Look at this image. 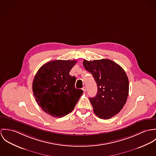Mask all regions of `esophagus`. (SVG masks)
I'll return each mask as SVG.
<instances>
[{"label":"esophagus","mask_w":156,"mask_h":156,"mask_svg":"<svg viewBox=\"0 0 156 156\" xmlns=\"http://www.w3.org/2000/svg\"><path fill=\"white\" fill-rule=\"evenodd\" d=\"M86 90L87 88L86 87H83V91H84V93L86 91Z\"/></svg>","instance_id":"obj_1"}]
</instances>
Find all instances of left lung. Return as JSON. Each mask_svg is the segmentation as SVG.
Segmentation results:
<instances>
[{"instance_id": "1", "label": "left lung", "mask_w": 156, "mask_h": 156, "mask_svg": "<svg viewBox=\"0 0 156 156\" xmlns=\"http://www.w3.org/2000/svg\"><path fill=\"white\" fill-rule=\"evenodd\" d=\"M83 65L97 83L96 96L89 98L94 114L102 119L114 117L122 109L129 94V80L125 71L114 62L105 58L84 60Z\"/></svg>"}]
</instances>
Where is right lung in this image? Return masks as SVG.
<instances>
[{"instance_id":"add662e5","label":"right lung","mask_w":156,"mask_h":156,"mask_svg":"<svg viewBox=\"0 0 156 156\" xmlns=\"http://www.w3.org/2000/svg\"><path fill=\"white\" fill-rule=\"evenodd\" d=\"M76 60H56L47 62L37 72L32 84L36 101L54 117H63L74 109L83 93L75 87L76 78L69 72Z\"/></svg>"}]
</instances>
